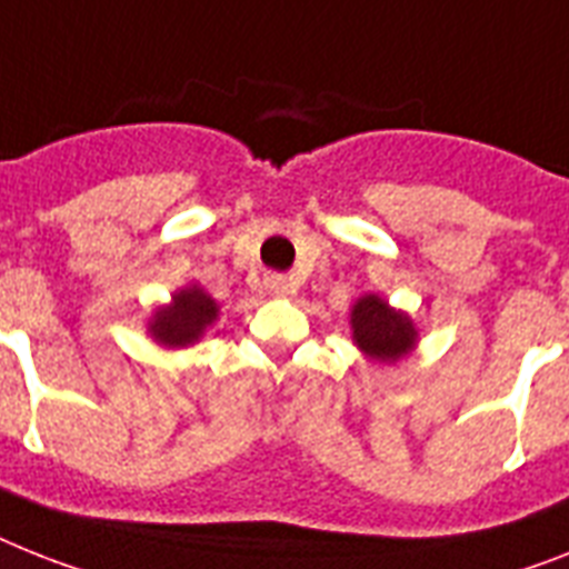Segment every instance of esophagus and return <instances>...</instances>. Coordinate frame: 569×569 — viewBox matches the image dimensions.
Returning <instances> with one entry per match:
<instances>
[{"label":"esophagus","mask_w":569,"mask_h":569,"mask_svg":"<svg viewBox=\"0 0 569 569\" xmlns=\"http://www.w3.org/2000/svg\"><path fill=\"white\" fill-rule=\"evenodd\" d=\"M264 288H267V293L279 296V299H284V296H293V281H290L288 276H267Z\"/></svg>","instance_id":"34e87169"}]
</instances>
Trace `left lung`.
<instances>
[{
	"label": "left lung",
	"mask_w": 569,
	"mask_h": 569,
	"mask_svg": "<svg viewBox=\"0 0 569 569\" xmlns=\"http://www.w3.org/2000/svg\"><path fill=\"white\" fill-rule=\"evenodd\" d=\"M351 342L378 366H396L419 346V328L412 317L378 293H363L349 311Z\"/></svg>",
	"instance_id": "1"
}]
</instances>
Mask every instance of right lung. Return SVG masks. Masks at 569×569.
<instances>
[{"label":"right lung","mask_w":569,"mask_h":569,"mask_svg":"<svg viewBox=\"0 0 569 569\" xmlns=\"http://www.w3.org/2000/svg\"><path fill=\"white\" fill-rule=\"evenodd\" d=\"M220 317V305L197 281L171 293V302L153 308L148 317V337L162 349H189Z\"/></svg>","instance_id":"obj_1"}]
</instances>
